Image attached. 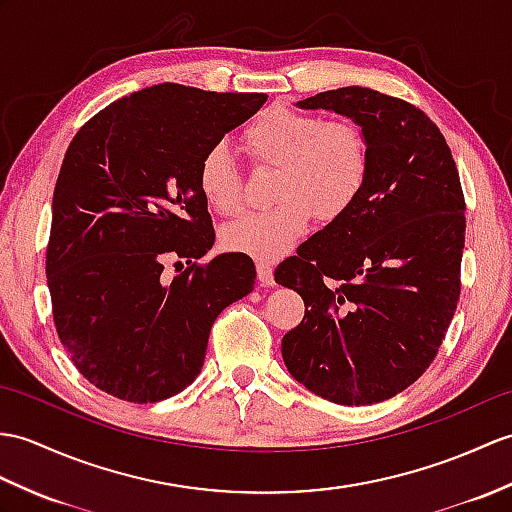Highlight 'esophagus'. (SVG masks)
<instances>
[{
  "label": "esophagus",
  "instance_id": "34e87169",
  "mask_svg": "<svg viewBox=\"0 0 512 512\" xmlns=\"http://www.w3.org/2000/svg\"><path fill=\"white\" fill-rule=\"evenodd\" d=\"M257 279H259L261 285H264V288H272V285H275V275H272V268L268 264H264V261H259V264H257Z\"/></svg>",
  "mask_w": 512,
  "mask_h": 512
}]
</instances>
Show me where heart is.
I'll list each match as a JSON object with an SVG mask.
<instances>
[{
    "label": "heart",
    "mask_w": 512,
    "mask_h": 512,
    "mask_svg": "<svg viewBox=\"0 0 512 512\" xmlns=\"http://www.w3.org/2000/svg\"><path fill=\"white\" fill-rule=\"evenodd\" d=\"M242 144L257 165L277 168L270 211L248 213L227 224L222 244L231 253L261 261L288 255L310 231L314 216L331 222L344 216L362 194L368 176V141L353 120H329L272 106L244 128ZM202 198L218 213L242 207V176L222 144L200 159Z\"/></svg>",
    "instance_id": "obj_1"
}]
</instances>
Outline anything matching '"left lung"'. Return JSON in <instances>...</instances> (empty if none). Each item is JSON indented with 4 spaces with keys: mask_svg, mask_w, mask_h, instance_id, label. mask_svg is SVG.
Listing matches in <instances>:
<instances>
[{
    "mask_svg": "<svg viewBox=\"0 0 512 512\" xmlns=\"http://www.w3.org/2000/svg\"><path fill=\"white\" fill-rule=\"evenodd\" d=\"M296 106L360 124L371 163L353 207L275 270L305 303L281 355L314 395L371 406L417 382L441 347L460 296L465 198L443 133L417 106L366 87Z\"/></svg>",
    "mask_w": 512,
    "mask_h": 512,
    "instance_id": "left-lung-1",
    "label": "left lung"
}]
</instances>
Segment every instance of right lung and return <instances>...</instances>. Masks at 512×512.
Listing matches in <instances>:
<instances>
[{
	"label": "right lung",
	"instance_id": "add662e5",
	"mask_svg": "<svg viewBox=\"0 0 512 512\" xmlns=\"http://www.w3.org/2000/svg\"><path fill=\"white\" fill-rule=\"evenodd\" d=\"M266 100L163 82L109 104L69 144L45 275L58 338L95 388L133 403L178 395L205 364L213 320L253 292L248 255L191 261L216 242L202 154ZM176 258L190 266L170 282Z\"/></svg>",
	"mask_w": 512,
	"mask_h": 512
}]
</instances>
